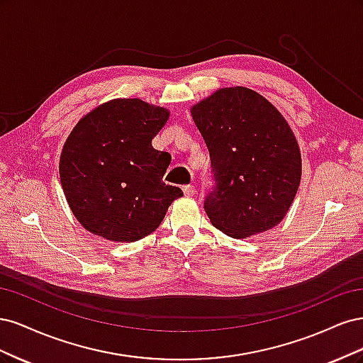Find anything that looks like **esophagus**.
I'll return each mask as SVG.
<instances>
[{
  "instance_id": "1",
  "label": "esophagus",
  "mask_w": 363,
  "mask_h": 363,
  "mask_svg": "<svg viewBox=\"0 0 363 363\" xmlns=\"http://www.w3.org/2000/svg\"><path fill=\"white\" fill-rule=\"evenodd\" d=\"M183 194H184L186 196H194V195L196 194V191H195L194 186L186 184V186H183Z\"/></svg>"
}]
</instances>
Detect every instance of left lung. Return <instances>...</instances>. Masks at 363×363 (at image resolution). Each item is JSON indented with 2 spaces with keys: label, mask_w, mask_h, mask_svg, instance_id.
Wrapping results in <instances>:
<instances>
[{
  "label": "left lung",
  "mask_w": 363,
  "mask_h": 363,
  "mask_svg": "<svg viewBox=\"0 0 363 363\" xmlns=\"http://www.w3.org/2000/svg\"><path fill=\"white\" fill-rule=\"evenodd\" d=\"M215 186L211 223L230 238L267 232L286 216L301 180V155L286 119L260 94L223 87L191 108Z\"/></svg>",
  "instance_id": "left-lung-1"
}]
</instances>
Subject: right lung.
<instances>
[{
  "label": "right lung",
  "instance_id": "obj_1",
  "mask_svg": "<svg viewBox=\"0 0 363 363\" xmlns=\"http://www.w3.org/2000/svg\"><path fill=\"white\" fill-rule=\"evenodd\" d=\"M168 118L163 107L118 98L74 127L62 150L60 182L72 213L91 233L115 242L139 240L183 195L162 180L171 156L151 145Z\"/></svg>",
  "mask_w": 363,
  "mask_h": 363
}]
</instances>
